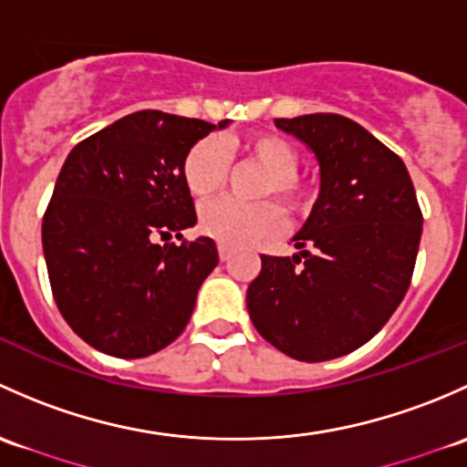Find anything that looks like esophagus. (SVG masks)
Segmentation results:
<instances>
[{"mask_svg": "<svg viewBox=\"0 0 467 467\" xmlns=\"http://www.w3.org/2000/svg\"><path fill=\"white\" fill-rule=\"evenodd\" d=\"M218 254H220V261H229V254H232V249H229L227 244H220Z\"/></svg>", "mask_w": 467, "mask_h": 467, "instance_id": "1", "label": "esophagus"}]
</instances>
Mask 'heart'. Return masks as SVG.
Masks as SVG:
<instances>
[{
  "mask_svg": "<svg viewBox=\"0 0 467 467\" xmlns=\"http://www.w3.org/2000/svg\"><path fill=\"white\" fill-rule=\"evenodd\" d=\"M240 152L256 161L267 172L258 195L274 198L290 218H304L315 206V180L296 172L299 152L287 139L272 132H254L240 141ZM229 175V155L218 139H202L193 143L182 163V177L189 193L206 200L218 193ZM283 227V213L272 202L240 204L234 200H215L202 206L200 229L227 247H243L278 234Z\"/></svg>",
  "mask_w": 467,
  "mask_h": 467,
  "instance_id": "obj_1",
  "label": "heart"
}]
</instances>
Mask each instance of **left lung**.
<instances>
[{"mask_svg": "<svg viewBox=\"0 0 467 467\" xmlns=\"http://www.w3.org/2000/svg\"><path fill=\"white\" fill-rule=\"evenodd\" d=\"M312 148L321 193L295 235V256L261 254L247 287L252 324L301 362H326L367 344L405 299L422 211L405 161L341 114L276 119Z\"/></svg>", "mask_w": 467, "mask_h": 467, "instance_id": "1", "label": "left lung"}]
</instances>
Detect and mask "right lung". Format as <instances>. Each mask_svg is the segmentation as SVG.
Returning <instances> with one entry per match:
<instances>
[{
    "mask_svg": "<svg viewBox=\"0 0 467 467\" xmlns=\"http://www.w3.org/2000/svg\"><path fill=\"white\" fill-rule=\"evenodd\" d=\"M227 123L141 109L67 157L42 218V247L57 310L100 353L146 358L189 324L218 249L211 238H182L198 223L182 163L198 139ZM171 234L182 243H156Z\"/></svg>",
    "mask_w": 467,
    "mask_h": 467,
    "instance_id": "right-lung-1",
    "label": "right lung"
}]
</instances>
